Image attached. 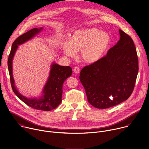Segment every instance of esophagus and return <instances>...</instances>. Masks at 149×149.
Listing matches in <instances>:
<instances>
[{"mask_svg":"<svg viewBox=\"0 0 149 149\" xmlns=\"http://www.w3.org/2000/svg\"><path fill=\"white\" fill-rule=\"evenodd\" d=\"M74 72L76 74H79L80 72V69L79 68L77 67H75L74 68Z\"/></svg>","mask_w":149,"mask_h":149,"instance_id":"obj_1","label":"esophagus"}]
</instances>
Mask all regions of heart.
Masks as SVG:
<instances>
[{"mask_svg": "<svg viewBox=\"0 0 149 149\" xmlns=\"http://www.w3.org/2000/svg\"><path fill=\"white\" fill-rule=\"evenodd\" d=\"M109 33L95 28H85L75 30L64 41L61 46L65 55L74 58L80 51L82 60L92 64L100 61L108 50L111 44Z\"/></svg>", "mask_w": 149, "mask_h": 149, "instance_id": "1", "label": "heart"}]
</instances>
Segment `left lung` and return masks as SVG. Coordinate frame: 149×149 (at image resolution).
Listing matches in <instances>:
<instances>
[{
	"label": "left lung",
	"mask_w": 149,
	"mask_h": 149,
	"mask_svg": "<svg viewBox=\"0 0 149 149\" xmlns=\"http://www.w3.org/2000/svg\"><path fill=\"white\" fill-rule=\"evenodd\" d=\"M119 31V40L107 56L80 72L88 101L96 108H111L127 100L134 87L139 71L136 49L132 38Z\"/></svg>",
	"instance_id": "8db88e82"
}]
</instances>
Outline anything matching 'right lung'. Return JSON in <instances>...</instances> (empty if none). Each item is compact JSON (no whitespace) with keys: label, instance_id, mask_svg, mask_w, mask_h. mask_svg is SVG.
I'll list each match as a JSON object with an SVG mask.
<instances>
[{"label":"right lung","instance_id":"add662e5","mask_svg":"<svg viewBox=\"0 0 149 149\" xmlns=\"http://www.w3.org/2000/svg\"><path fill=\"white\" fill-rule=\"evenodd\" d=\"M42 30V27L34 28L17 37L12 44L8 61V65L12 89L16 96L28 106L36 109L49 111L56 109L62 101L63 86L64 81L72 75L69 66H61L53 62L51 65L48 78L44 86L42 95L38 97L28 98L22 95L15 86L13 77L12 63L18 46L31 40Z\"/></svg>","mask_w":149,"mask_h":149}]
</instances>
